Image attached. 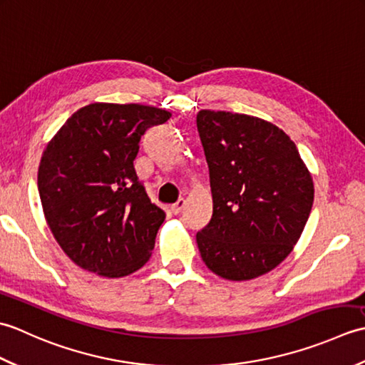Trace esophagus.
Returning <instances> with one entry per match:
<instances>
[{
	"label": "esophagus",
	"instance_id": "esophagus-1",
	"mask_svg": "<svg viewBox=\"0 0 365 365\" xmlns=\"http://www.w3.org/2000/svg\"><path fill=\"white\" fill-rule=\"evenodd\" d=\"M183 207H185V200L183 199H178L174 205H170V213L178 215V213L183 210Z\"/></svg>",
	"mask_w": 365,
	"mask_h": 365
}]
</instances>
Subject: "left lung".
Segmentation results:
<instances>
[{
  "label": "left lung",
  "mask_w": 365,
  "mask_h": 365,
  "mask_svg": "<svg viewBox=\"0 0 365 365\" xmlns=\"http://www.w3.org/2000/svg\"><path fill=\"white\" fill-rule=\"evenodd\" d=\"M196 123L213 197L212 220L196 235L200 257L215 274L250 281L298 243L314 204L312 175L274 123L210 110Z\"/></svg>",
  "instance_id": "obj_1"
}]
</instances>
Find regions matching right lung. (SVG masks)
Here are the masks:
<instances>
[{
	"label": "right lung",
	"instance_id": "1",
	"mask_svg": "<svg viewBox=\"0 0 365 365\" xmlns=\"http://www.w3.org/2000/svg\"><path fill=\"white\" fill-rule=\"evenodd\" d=\"M169 118L155 106L91 103L46 144L37 173L45 220L83 269L123 277L150 259L166 215L150 202L133 161L145 130Z\"/></svg>",
	"mask_w": 365,
	"mask_h": 365
}]
</instances>
